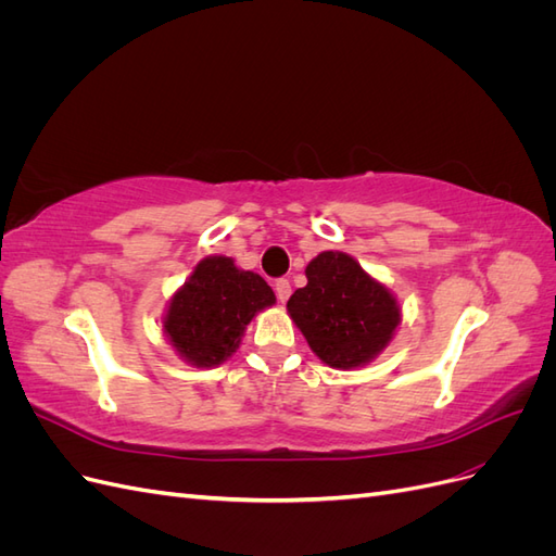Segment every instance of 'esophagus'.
<instances>
[{
    "label": "esophagus",
    "mask_w": 556,
    "mask_h": 556,
    "mask_svg": "<svg viewBox=\"0 0 556 556\" xmlns=\"http://www.w3.org/2000/svg\"><path fill=\"white\" fill-rule=\"evenodd\" d=\"M276 294H278V301H288L290 299V294H292V285H290V280H285V278H280V280H276Z\"/></svg>",
    "instance_id": "obj_1"
}]
</instances>
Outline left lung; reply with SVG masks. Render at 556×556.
<instances>
[{
  "mask_svg": "<svg viewBox=\"0 0 556 556\" xmlns=\"http://www.w3.org/2000/svg\"><path fill=\"white\" fill-rule=\"evenodd\" d=\"M306 278V288L290 296L288 315L315 357L339 371L371 364L401 325L396 294L341 250L319 252Z\"/></svg>",
  "mask_w": 556,
  "mask_h": 556,
  "instance_id": "8db88e82",
  "label": "left lung"
}]
</instances>
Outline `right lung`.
I'll use <instances>...</instances> for the list:
<instances>
[{
	"instance_id": "right-lung-1",
	"label": "right lung",
	"mask_w": 556,
	"mask_h": 556,
	"mask_svg": "<svg viewBox=\"0 0 556 556\" xmlns=\"http://www.w3.org/2000/svg\"><path fill=\"white\" fill-rule=\"evenodd\" d=\"M274 304L276 294L260 274L208 255L166 301L162 333L185 364L213 368L241 348L252 317Z\"/></svg>"
}]
</instances>
